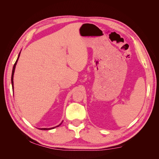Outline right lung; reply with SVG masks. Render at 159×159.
I'll return each instance as SVG.
<instances>
[{
  "label": "right lung",
  "mask_w": 159,
  "mask_h": 159,
  "mask_svg": "<svg viewBox=\"0 0 159 159\" xmlns=\"http://www.w3.org/2000/svg\"><path fill=\"white\" fill-rule=\"evenodd\" d=\"M20 52L19 53V54H18V58H17V60H16V62H15V64H14V66H13V68H12V76H11V83H12V88H13V89H14V83H13V77H14V70H15V68H16V64H17V61H18V58H19V56H20ZM61 124V123L59 125H57V126H56V127H52V128H48V129H47V128H41V129H41V130H50V129H54V128H56V127H59L60 125Z\"/></svg>",
  "instance_id": "1"
}]
</instances>
